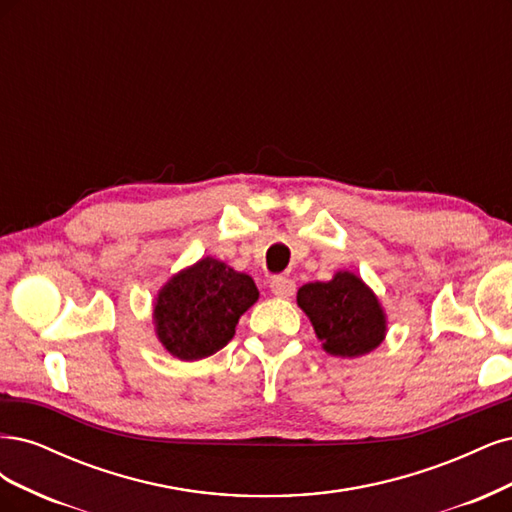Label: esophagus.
Here are the masks:
<instances>
[{
	"label": "esophagus",
	"mask_w": 512,
	"mask_h": 512,
	"mask_svg": "<svg viewBox=\"0 0 512 512\" xmlns=\"http://www.w3.org/2000/svg\"><path fill=\"white\" fill-rule=\"evenodd\" d=\"M270 291L276 295V298H291V295L295 293V283L291 278L276 276V278H272Z\"/></svg>",
	"instance_id": "1"
}]
</instances>
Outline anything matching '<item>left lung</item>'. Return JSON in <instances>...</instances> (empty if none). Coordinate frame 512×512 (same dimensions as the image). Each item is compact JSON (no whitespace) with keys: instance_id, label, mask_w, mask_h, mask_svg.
I'll return each mask as SVG.
<instances>
[{"instance_id":"left-lung-1","label":"left lung","mask_w":512,"mask_h":512,"mask_svg":"<svg viewBox=\"0 0 512 512\" xmlns=\"http://www.w3.org/2000/svg\"><path fill=\"white\" fill-rule=\"evenodd\" d=\"M298 306L334 357L368 355L387 336L385 308L355 272L338 270L332 280L300 287Z\"/></svg>"}]
</instances>
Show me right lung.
I'll list each match as a JSON object with an SVG mask.
<instances>
[{
  "mask_svg": "<svg viewBox=\"0 0 512 512\" xmlns=\"http://www.w3.org/2000/svg\"><path fill=\"white\" fill-rule=\"evenodd\" d=\"M257 300L249 274L202 257L159 289L153 302L157 340L180 361L210 357L234 338L238 319Z\"/></svg>",
  "mask_w": 512,
  "mask_h": 512,
  "instance_id": "1",
  "label": "right lung"
}]
</instances>
